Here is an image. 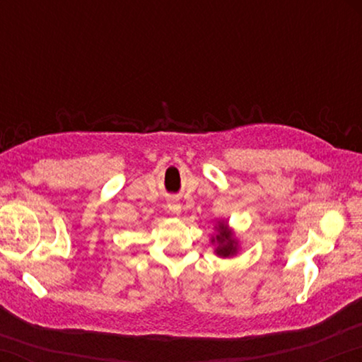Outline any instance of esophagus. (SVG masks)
<instances>
[{
    "mask_svg": "<svg viewBox=\"0 0 362 362\" xmlns=\"http://www.w3.org/2000/svg\"><path fill=\"white\" fill-rule=\"evenodd\" d=\"M168 211L173 214V216H180L182 206H180V203H177V201H169V203H168Z\"/></svg>",
    "mask_w": 362,
    "mask_h": 362,
    "instance_id": "34e87169",
    "label": "esophagus"
}]
</instances>
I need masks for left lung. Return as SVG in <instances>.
I'll return each mask as SVG.
<instances>
[{
    "instance_id": "1",
    "label": "left lung",
    "mask_w": 362,
    "mask_h": 362,
    "mask_svg": "<svg viewBox=\"0 0 362 362\" xmlns=\"http://www.w3.org/2000/svg\"><path fill=\"white\" fill-rule=\"evenodd\" d=\"M214 230L217 233L211 238V243L216 244V252L222 259H230V257H235L240 252V241L235 236V231L230 228L228 222L225 218H220L216 222Z\"/></svg>"
}]
</instances>
